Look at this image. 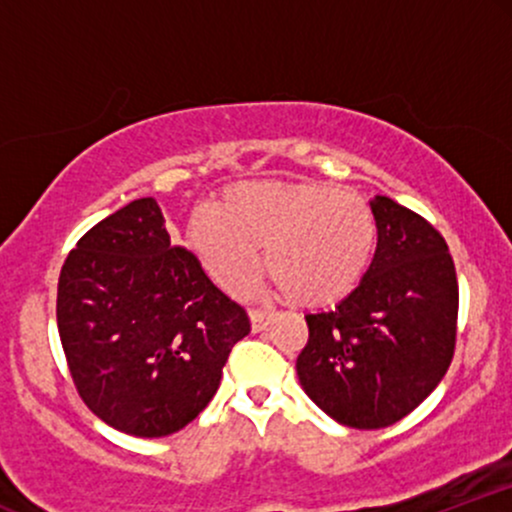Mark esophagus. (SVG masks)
<instances>
[{
    "label": "esophagus",
    "instance_id": "1",
    "mask_svg": "<svg viewBox=\"0 0 512 512\" xmlns=\"http://www.w3.org/2000/svg\"><path fill=\"white\" fill-rule=\"evenodd\" d=\"M274 313H264V310H250V325L252 332H264L272 325Z\"/></svg>",
    "mask_w": 512,
    "mask_h": 512
}]
</instances>
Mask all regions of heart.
<instances>
[{
  "label": "heart",
  "mask_w": 512,
  "mask_h": 512,
  "mask_svg": "<svg viewBox=\"0 0 512 512\" xmlns=\"http://www.w3.org/2000/svg\"><path fill=\"white\" fill-rule=\"evenodd\" d=\"M185 243L228 293H245L264 264L291 303L327 308L366 279L378 223L363 197L327 182H240L216 211L199 209Z\"/></svg>",
  "instance_id": "1"
}]
</instances>
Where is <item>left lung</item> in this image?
<instances>
[{"mask_svg": "<svg viewBox=\"0 0 512 512\" xmlns=\"http://www.w3.org/2000/svg\"><path fill=\"white\" fill-rule=\"evenodd\" d=\"M378 245L361 286L330 313L305 315L296 361L313 402L349 428H385L419 407L448 373L457 276L436 228L395 199H370Z\"/></svg>", "mask_w": 512, "mask_h": 512, "instance_id": "1", "label": "left lung"}]
</instances>
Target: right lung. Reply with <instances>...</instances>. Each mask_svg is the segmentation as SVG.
<instances>
[{"label": "right lung", "instance_id": "obj_1", "mask_svg": "<svg viewBox=\"0 0 512 512\" xmlns=\"http://www.w3.org/2000/svg\"><path fill=\"white\" fill-rule=\"evenodd\" d=\"M57 330L86 407L129 436L163 438L211 402L250 320L190 250L170 245L161 207L142 197L69 252Z\"/></svg>", "mask_w": 512, "mask_h": 512}]
</instances>
